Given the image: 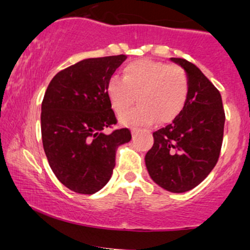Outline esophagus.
<instances>
[{
	"label": "esophagus",
	"mask_w": 250,
	"mask_h": 250,
	"mask_svg": "<svg viewBox=\"0 0 250 250\" xmlns=\"http://www.w3.org/2000/svg\"><path fill=\"white\" fill-rule=\"evenodd\" d=\"M136 131H138V129H136V128H133V129H131V135H133V139H134V136H135Z\"/></svg>",
	"instance_id": "34e87169"
}]
</instances>
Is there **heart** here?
Wrapping results in <instances>:
<instances>
[{
    "mask_svg": "<svg viewBox=\"0 0 250 250\" xmlns=\"http://www.w3.org/2000/svg\"><path fill=\"white\" fill-rule=\"evenodd\" d=\"M188 77L183 67L163 62L141 59L125 65L122 81L111 78L106 95L116 114L126 111L135 102L136 108L121 115V122L148 125L158 121L169 123L182 112L188 96Z\"/></svg>",
    "mask_w": 250,
    "mask_h": 250,
    "instance_id": "obj_1",
    "label": "heart"
}]
</instances>
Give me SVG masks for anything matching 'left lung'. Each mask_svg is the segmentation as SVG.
I'll return each mask as SVG.
<instances>
[{"label": "left lung", "instance_id": "8db88e82", "mask_svg": "<svg viewBox=\"0 0 250 250\" xmlns=\"http://www.w3.org/2000/svg\"><path fill=\"white\" fill-rule=\"evenodd\" d=\"M188 77V96L177 119L153 133L145 156L153 182L174 193L201 184L217 164L226 115L219 91L201 70L182 58H171Z\"/></svg>", "mask_w": 250, "mask_h": 250}]
</instances>
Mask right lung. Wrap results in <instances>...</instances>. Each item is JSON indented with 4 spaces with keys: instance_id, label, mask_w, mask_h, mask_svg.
Returning <instances> with one entry per match:
<instances>
[{
    "instance_id": "1",
    "label": "right lung",
    "mask_w": 250,
    "mask_h": 250,
    "mask_svg": "<svg viewBox=\"0 0 250 250\" xmlns=\"http://www.w3.org/2000/svg\"><path fill=\"white\" fill-rule=\"evenodd\" d=\"M127 57L90 58L57 73L41 103V138L52 171L77 193L92 194L109 182L117 147L131 139L116 125L106 85Z\"/></svg>"
}]
</instances>
